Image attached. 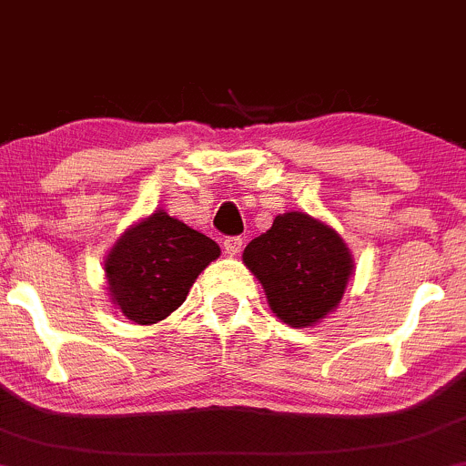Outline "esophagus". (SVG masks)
Masks as SVG:
<instances>
[{
  "label": "esophagus",
  "mask_w": 466,
  "mask_h": 466,
  "mask_svg": "<svg viewBox=\"0 0 466 466\" xmlns=\"http://www.w3.org/2000/svg\"><path fill=\"white\" fill-rule=\"evenodd\" d=\"M223 249H226V254H229V256L240 254V249H243V238L240 237L223 238Z\"/></svg>",
  "instance_id": "esophagus-1"
}]
</instances>
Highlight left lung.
Returning <instances> with one entry per match:
<instances>
[{"label": "left lung", "instance_id": "obj_1", "mask_svg": "<svg viewBox=\"0 0 466 466\" xmlns=\"http://www.w3.org/2000/svg\"><path fill=\"white\" fill-rule=\"evenodd\" d=\"M243 263L263 285L271 311L293 329L324 319L352 276L344 238L304 212L278 215L274 226L245 248Z\"/></svg>", "mask_w": 466, "mask_h": 466}]
</instances>
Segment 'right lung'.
I'll return each mask as SVG.
<instances>
[{
    "label": "right lung",
    "mask_w": 466,
    "mask_h": 466,
    "mask_svg": "<svg viewBox=\"0 0 466 466\" xmlns=\"http://www.w3.org/2000/svg\"><path fill=\"white\" fill-rule=\"evenodd\" d=\"M221 249L206 234L155 210L116 240L105 258L111 302L136 324H157L181 307Z\"/></svg>",
    "instance_id": "obj_1"
}]
</instances>
